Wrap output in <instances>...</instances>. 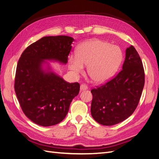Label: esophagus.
<instances>
[{"instance_id":"1","label":"esophagus","mask_w":159,"mask_h":159,"mask_svg":"<svg viewBox=\"0 0 159 159\" xmlns=\"http://www.w3.org/2000/svg\"><path fill=\"white\" fill-rule=\"evenodd\" d=\"M88 89V85H87L83 84H81L80 85V90L81 91H84V90H86V89Z\"/></svg>"}]
</instances>
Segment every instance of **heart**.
I'll list each match as a JSON object with an SVG mask.
<instances>
[{
	"mask_svg": "<svg viewBox=\"0 0 159 159\" xmlns=\"http://www.w3.org/2000/svg\"><path fill=\"white\" fill-rule=\"evenodd\" d=\"M122 60V52L117 46L99 39H92L80 44L76 50V56H71L69 68L75 74L88 65L87 71L95 83H102L109 80L118 68Z\"/></svg>",
	"mask_w": 159,
	"mask_h": 159,
	"instance_id": "obj_1",
	"label": "heart"
}]
</instances>
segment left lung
<instances>
[{
  "label": "left lung",
  "mask_w": 159,
  "mask_h": 159,
  "mask_svg": "<svg viewBox=\"0 0 159 159\" xmlns=\"http://www.w3.org/2000/svg\"><path fill=\"white\" fill-rule=\"evenodd\" d=\"M123 69L105 84L91 90V113L101 125L111 126L133 114L145 85V71L140 56L131 46L125 52Z\"/></svg>",
  "instance_id": "1"
}]
</instances>
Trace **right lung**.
Here are the masks:
<instances>
[{"label": "right lung", "mask_w": 159, "mask_h": 159, "mask_svg": "<svg viewBox=\"0 0 159 159\" xmlns=\"http://www.w3.org/2000/svg\"><path fill=\"white\" fill-rule=\"evenodd\" d=\"M74 40L67 36L43 37L27 47L18 60L14 89L24 113L38 125L60 123L80 92L78 82H67L46 61L67 64Z\"/></svg>", "instance_id": "1"}]
</instances>
